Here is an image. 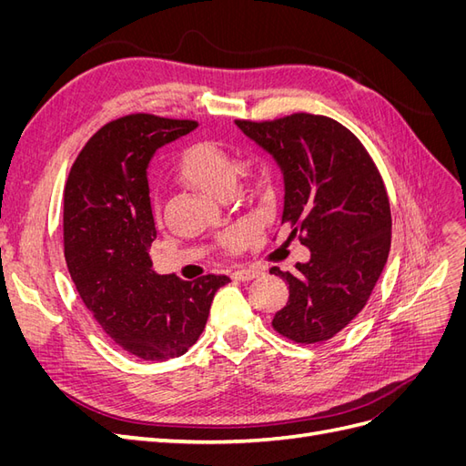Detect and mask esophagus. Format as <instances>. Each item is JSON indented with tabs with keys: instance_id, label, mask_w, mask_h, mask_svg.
<instances>
[{
	"instance_id": "obj_1",
	"label": "esophagus",
	"mask_w": 466,
	"mask_h": 466,
	"mask_svg": "<svg viewBox=\"0 0 466 466\" xmlns=\"http://www.w3.org/2000/svg\"><path fill=\"white\" fill-rule=\"evenodd\" d=\"M260 272L258 270H250V268H243V270H235L231 274V278L235 281H248V279H255Z\"/></svg>"
}]
</instances>
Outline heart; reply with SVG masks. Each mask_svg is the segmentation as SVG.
I'll use <instances>...</instances> for the list:
<instances>
[{
	"label": "heart",
	"instance_id": "1",
	"mask_svg": "<svg viewBox=\"0 0 466 466\" xmlns=\"http://www.w3.org/2000/svg\"><path fill=\"white\" fill-rule=\"evenodd\" d=\"M177 171L178 177L188 182L190 187L198 188L204 194L223 198L235 187L238 161L233 153L219 144L200 142L182 151ZM245 175L250 192L260 194L270 188L272 173L262 157H252L245 167ZM252 233H255L252 223H237L219 237V245L223 250L237 252L245 247Z\"/></svg>",
	"mask_w": 466,
	"mask_h": 466
}]
</instances>
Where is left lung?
I'll return each instance as SVG.
<instances>
[{
	"instance_id": "left-lung-1",
	"label": "left lung",
	"mask_w": 466,
	"mask_h": 466,
	"mask_svg": "<svg viewBox=\"0 0 466 466\" xmlns=\"http://www.w3.org/2000/svg\"><path fill=\"white\" fill-rule=\"evenodd\" d=\"M274 155L284 175V214L291 237L311 248L293 272L274 330L295 344H322L358 317L390 248V204L371 155L354 132L311 112L274 120H235Z\"/></svg>"
}]
</instances>
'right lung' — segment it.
Listing matches in <instances>:
<instances>
[{
	"label": "right lung",
	"mask_w": 466,
	"mask_h": 466,
	"mask_svg": "<svg viewBox=\"0 0 466 466\" xmlns=\"http://www.w3.org/2000/svg\"><path fill=\"white\" fill-rule=\"evenodd\" d=\"M198 122L134 112L110 120L79 151L64 190V255L81 301L128 354L165 361L198 340L228 276L182 281L151 272L157 237L147 165Z\"/></svg>",
	"instance_id": "add662e5"
}]
</instances>
